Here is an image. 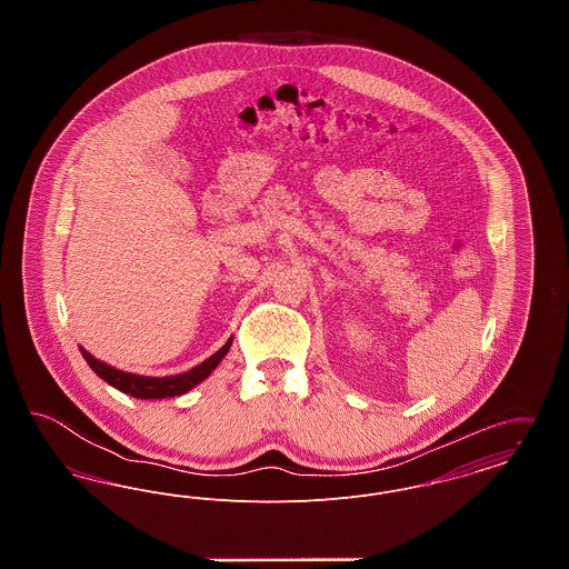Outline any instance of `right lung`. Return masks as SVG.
Segmentation results:
<instances>
[{"label":"right lung","instance_id":"obj_1","mask_svg":"<svg viewBox=\"0 0 569 569\" xmlns=\"http://www.w3.org/2000/svg\"><path fill=\"white\" fill-rule=\"evenodd\" d=\"M232 346V339L226 341V346L213 353L211 358H207L204 362H200L198 367L190 369L188 373L181 376H172V378H144V376H134V373H126L119 369H112L109 365L100 362L98 358H93L87 350L81 353L87 360V365L104 379L110 386H114L117 390L134 397V399H163V397H179L183 392L191 390L196 383H200L202 379L209 378L211 371L221 362V358L228 353Z\"/></svg>","mask_w":569,"mask_h":569}]
</instances>
